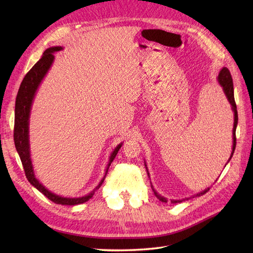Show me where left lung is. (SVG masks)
Listing matches in <instances>:
<instances>
[{"label":"left lung","instance_id":"left-lung-1","mask_svg":"<svg viewBox=\"0 0 253 253\" xmlns=\"http://www.w3.org/2000/svg\"><path fill=\"white\" fill-rule=\"evenodd\" d=\"M217 80L219 84H221V87L223 88V91L225 95H226V98L229 102V104L232 105V110L234 112V128H233V151H232V155H230L229 160L232 159L233 154H234V151H235V148H236V128H237V124H238V113H237V106H236V102H235V98H234V84H233V78H232V75H230L229 71L226 68V67H223L222 71L219 72L218 74V77H217ZM228 160V161H229ZM144 165H146V163H144ZM146 169H147V171H148V168L146 165ZM148 175H149V171H148ZM150 177V176H149ZM151 188L152 190L154 192V196L157 197L160 201L162 202H168V199L160 196L159 193L154 190L153 186L151 185ZM210 188H208V189H206L204 191L200 192V193H197V196H202L204 195V193H207L209 191ZM182 200H170L171 203H178V202H181Z\"/></svg>","mask_w":253,"mask_h":253}]
</instances>
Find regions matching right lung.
<instances>
[{
    "mask_svg": "<svg viewBox=\"0 0 253 253\" xmlns=\"http://www.w3.org/2000/svg\"><path fill=\"white\" fill-rule=\"evenodd\" d=\"M63 49L62 46H53L46 49L43 53V55L38 61L30 71L26 74L25 78L20 84V87L18 90L17 96H16V103H15V125H14V142L17 152L19 154V158L21 161V164L24 166V170L27 179L30 184L36 187L38 190L43 193V195L50 199L52 202L56 204H62V206H76V204L84 203L88 201L90 198H92L94 195L95 189H99V187L103 182L107 169H109L113 160L115 159L118 150L121 149L122 144L120 143L112 152L109 164H107V169L105 171V176L103 179L100 181L98 187L95 188L93 191H91L89 195L80 198H64L61 196H57L55 193L49 191L46 188L39 182L36 178L34 169H32L31 159H30V148H29V116H30V110L32 105V101H34L35 94L38 90V87L41 84L42 79L44 78L47 71H49L53 61H54V54L57 51H61Z\"/></svg>",
    "mask_w": 253,
    "mask_h": 253,
    "instance_id": "obj_1",
    "label": "right lung"
}]
</instances>
